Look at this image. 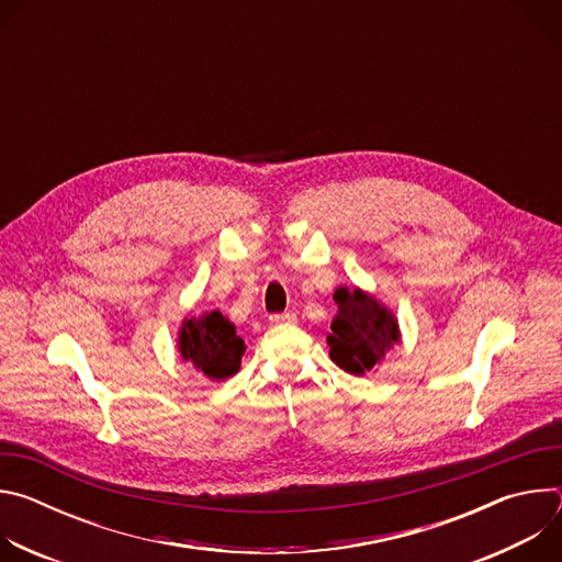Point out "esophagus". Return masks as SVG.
<instances>
[{
    "label": "esophagus",
    "instance_id": "obj_1",
    "mask_svg": "<svg viewBox=\"0 0 562 562\" xmlns=\"http://www.w3.org/2000/svg\"><path fill=\"white\" fill-rule=\"evenodd\" d=\"M269 319L273 325H291V323H295L297 315L293 311H284V313H273Z\"/></svg>",
    "mask_w": 562,
    "mask_h": 562
}]
</instances>
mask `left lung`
<instances>
[{
	"mask_svg": "<svg viewBox=\"0 0 562 562\" xmlns=\"http://www.w3.org/2000/svg\"><path fill=\"white\" fill-rule=\"evenodd\" d=\"M334 300L338 302V315L334 317L327 338L331 347L329 356L347 373L362 375L397 345V319L373 295L360 289L349 291L340 286Z\"/></svg>",
	"mask_w": 562,
	"mask_h": 562,
	"instance_id": "1",
	"label": "left lung"
}]
</instances>
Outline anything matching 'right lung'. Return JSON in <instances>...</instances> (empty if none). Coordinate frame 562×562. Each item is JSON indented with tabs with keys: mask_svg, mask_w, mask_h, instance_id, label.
<instances>
[{
	"mask_svg": "<svg viewBox=\"0 0 562 562\" xmlns=\"http://www.w3.org/2000/svg\"><path fill=\"white\" fill-rule=\"evenodd\" d=\"M180 353L211 380H226L243 362L245 342L220 311L189 317L180 329Z\"/></svg>",
	"mask_w": 562,
	"mask_h": 562,
	"instance_id": "obj_1",
	"label": "right lung"
}]
</instances>
